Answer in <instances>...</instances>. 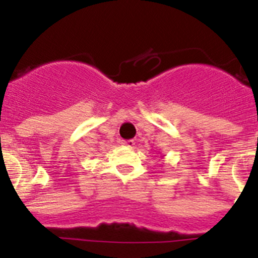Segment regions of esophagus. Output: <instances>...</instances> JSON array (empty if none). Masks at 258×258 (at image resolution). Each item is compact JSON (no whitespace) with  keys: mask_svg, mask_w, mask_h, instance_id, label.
<instances>
[{"mask_svg":"<svg viewBox=\"0 0 258 258\" xmlns=\"http://www.w3.org/2000/svg\"><path fill=\"white\" fill-rule=\"evenodd\" d=\"M134 145L136 143H134L133 139H131V141H122V146H125V147H133Z\"/></svg>","mask_w":258,"mask_h":258,"instance_id":"34e87169","label":"esophagus"}]
</instances>
